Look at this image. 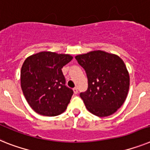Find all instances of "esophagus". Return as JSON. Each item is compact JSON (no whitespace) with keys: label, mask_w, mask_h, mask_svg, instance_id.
I'll return each mask as SVG.
<instances>
[{"label":"esophagus","mask_w":150,"mask_h":150,"mask_svg":"<svg viewBox=\"0 0 150 150\" xmlns=\"http://www.w3.org/2000/svg\"><path fill=\"white\" fill-rule=\"evenodd\" d=\"M74 92L75 94H77L78 93V89L76 88V87H75V88H74Z\"/></svg>","instance_id":"34e87169"}]
</instances>
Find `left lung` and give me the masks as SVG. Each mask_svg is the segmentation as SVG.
<instances>
[{"label": "left lung", "mask_w": 150, "mask_h": 150, "mask_svg": "<svg viewBox=\"0 0 150 150\" xmlns=\"http://www.w3.org/2000/svg\"><path fill=\"white\" fill-rule=\"evenodd\" d=\"M85 70L88 87L80 93L86 109L104 117L114 113L124 103L129 87V76L120 57L95 50L75 57Z\"/></svg>", "instance_id": "left-lung-1"}]
</instances>
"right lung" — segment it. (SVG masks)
Here are the masks:
<instances>
[{"mask_svg": "<svg viewBox=\"0 0 150 150\" xmlns=\"http://www.w3.org/2000/svg\"><path fill=\"white\" fill-rule=\"evenodd\" d=\"M73 59L69 54L40 52L23 62L21 71L23 93L33 110L47 117H55L66 110L74 94L65 85L62 68Z\"/></svg>", "mask_w": 150, "mask_h": 150, "instance_id": "1", "label": "right lung"}]
</instances>
